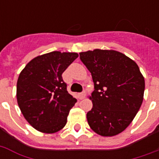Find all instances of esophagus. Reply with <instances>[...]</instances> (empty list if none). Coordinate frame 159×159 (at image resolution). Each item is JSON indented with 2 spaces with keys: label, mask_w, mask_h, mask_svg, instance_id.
Wrapping results in <instances>:
<instances>
[{
  "label": "esophagus",
  "mask_w": 159,
  "mask_h": 159,
  "mask_svg": "<svg viewBox=\"0 0 159 159\" xmlns=\"http://www.w3.org/2000/svg\"><path fill=\"white\" fill-rule=\"evenodd\" d=\"M85 96H86V93H85V92H81V93H79V94H78V98H79L80 100L84 99Z\"/></svg>",
  "instance_id": "obj_1"
}]
</instances>
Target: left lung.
Returning <instances> with one entry per match:
<instances>
[{
  "instance_id": "left-lung-1",
  "label": "left lung",
  "mask_w": 159,
  "mask_h": 159,
  "mask_svg": "<svg viewBox=\"0 0 159 159\" xmlns=\"http://www.w3.org/2000/svg\"><path fill=\"white\" fill-rule=\"evenodd\" d=\"M79 54L94 82L88 125L100 135H116L129 125L142 105L143 75L134 61L118 51L94 49Z\"/></svg>"
}]
</instances>
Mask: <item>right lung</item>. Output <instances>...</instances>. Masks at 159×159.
I'll use <instances>...</instances> for the list:
<instances>
[{
  "label": "right lung",
  "instance_id": "1",
  "mask_svg": "<svg viewBox=\"0 0 159 159\" xmlns=\"http://www.w3.org/2000/svg\"><path fill=\"white\" fill-rule=\"evenodd\" d=\"M78 57L53 51L32 59L19 76L16 97L24 117L43 133L53 134L67 124L77 100L67 91L62 74Z\"/></svg>",
  "mask_w": 159,
  "mask_h": 159
}]
</instances>
